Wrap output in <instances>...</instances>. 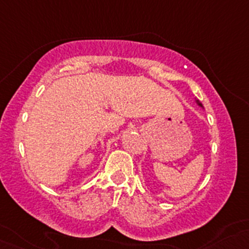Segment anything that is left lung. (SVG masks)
Wrapping results in <instances>:
<instances>
[{"label": "left lung", "instance_id": "left-lung-1", "mask_svg": "<svg viewBox=\"0 0 249 249\" xmlns=\"http://www.w3.org/2000/svg\"><path fill=\"white\" fill-rule=\"evenodd\" d=\"M194 101H195V104H196V105H197V106H199V107H201V108L203 109V106H202V105H201V104H200V102H199V101H197V100H196V99H194Z\"/></svg>", "mask_w": 249, "mask_h": 249}]
</instances>
